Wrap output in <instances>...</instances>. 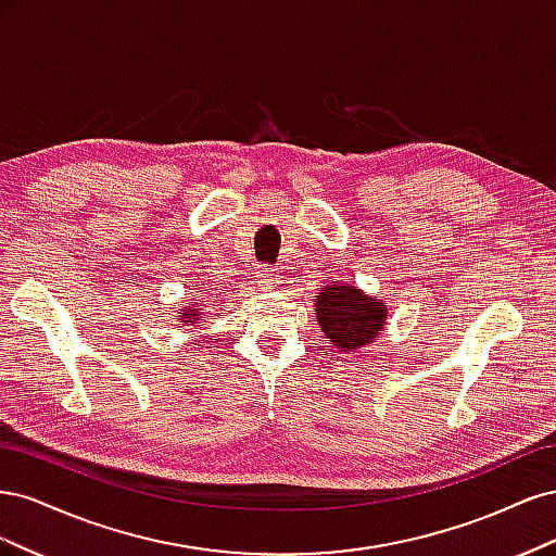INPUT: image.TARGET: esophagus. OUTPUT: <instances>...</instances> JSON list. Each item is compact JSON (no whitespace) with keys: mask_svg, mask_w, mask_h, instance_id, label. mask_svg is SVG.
<instances>
[{"mask_svg":"<svg viewBox=\"0 0 556 556\" xmlns=\"http://www.w3.org/2000/svg\"><path fill=\"white\" fill-rule=\"evenodd\" d=\"M257 280H260L262 288H266V290H276L278 285H280V278L276 274V268H268V266H260L257 268Z\"/></svg>","mask_w":556,"mask_h":556,"instance_id":"esophagus-1","label":"esophagus"}]
</instances>
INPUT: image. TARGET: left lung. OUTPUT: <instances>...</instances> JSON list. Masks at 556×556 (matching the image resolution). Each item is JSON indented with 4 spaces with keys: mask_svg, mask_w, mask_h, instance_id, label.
<instances>
[{
    "mask_svg": "<svg viewBox=\"0 0 556 556\" xmlns=\"http://www.w3.org/2000/svg\"><path fill=\"white\" fill-rule=\"evenodd\" d=\"M315 323L336 352L352 355L380 339L387 325V306L357 285L329 282L317 290Z\"/></svg>",
    "mask_w": 556,
    "mask_h": 556,
    "instance_id": "left-lung-1",
    "label": "left lung"
}]
</instances>
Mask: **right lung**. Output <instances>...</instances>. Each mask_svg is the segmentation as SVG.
Masks as SVG:
<instances>
[{
    "mask_svg": "<svg viewBox=\"0 0 556 556\" xmlns=\"http://www.w3.org/2000/svg\"><path fill=\"white\" fill-rule=\"evenodd\" d=\"M201 311H204V308H199L197 301H192L190 306L180 308V315H176V319H178V323H182V327H197L201 315H204Z\"/></svg>",
    "mask_w": 556,
    "mask_h": 556,
    "instance_id": "obj_1",
    "label": "right lung"
}]
</instances>
